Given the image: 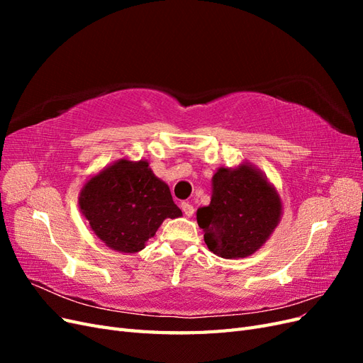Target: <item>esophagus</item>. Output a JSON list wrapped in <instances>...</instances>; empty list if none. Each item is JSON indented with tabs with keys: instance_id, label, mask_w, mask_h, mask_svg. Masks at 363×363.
Instances as JSON below:
<instances>
[{
	"instance_id": "1",
	"label": "esophagus",
	"mask_w": 363,
	"mask_h": 363,
	"mask_svg": "<svg viewBox=\"0 0 363 363\" xmlns=\"http://www.w3.org/2000/svg\"><path fill=\"white\" fill-rule=\"evenodd\" d=\"M182 211L186 216H192L194 215V206L189 204V203H182Z\"/></svg>"
}]
</instances>
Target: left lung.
<instances>
[{
  "mask_svg": "<svg viewBox=\"0 0 363 363\" xmlns=\"http://www.w3.org/2000/svg\"><path fill=\"white\" fill-rule=\"evenodd\" d=\"M281 215L283 201L276 186L245 160L215 171L211 204L199 208L196 223L213 255L244 259L267 244Z\"/></svg>",
  "mask_w": 363,
  "mask_h": 363,
  "instance_id": "1",
  "label": "left lung"
}]
</instances>
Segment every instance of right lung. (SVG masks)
<instances>
[{
  "mask_svg": "<svg viewBox=\"0 0 363 363\" xmlns=\"http://www.w3.org/2000/svg\"><path fill=\"white\" fill-rule=\"evenodd\" d=\"M79 207L95 236L124 255L144 250L164 219L182 216L169 186L145 159L123 157L91 175L80 189Z\"/></svg>",
  "mask_w": 363,
  "mask_h": 363,
  "instance_id": "add662e5",
  "label": "right lung"
}]
</instances>
